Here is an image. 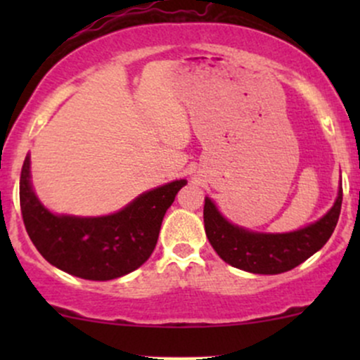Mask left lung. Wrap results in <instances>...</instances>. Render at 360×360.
Wrapping results in <instances>:
<instances>
[{"instance_id":"1","label":"left lung","mask_w":360,"mask_h":360,"mask_svg":"<svg viewBox=\"0 0 360 360\" xmlns=\"http://www.w3.org/2000/svg\"><path fill=\"white\" fill-rule=\"evenodd\" d=\"M342 208V183L337 200L320 220L295 232L264 233L233 225L205 198V232L220 257L237 269L254 274H281L295 269L328 242Z\"/></svg>"}]
</instances>
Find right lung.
Segmentation results:
<instances>
[{"mask_svg":"<svg viewBox=\"0 0 360 360\" xmlns=\"http://www.w3.org/2000/svg\"><path fill=\"white\" fill-rule=\"evenodd\" d=\"M30 154L20 176V206L28 237L57 269L89 281H110L139 269L155 249L164 214L188 181L142 193L105 217L56 214L42 205L30 181Z\"/></svg>","mask_w":360,"mask_h":360,"instance_id":"add662e5","label":"right lung"}]
</instances>
